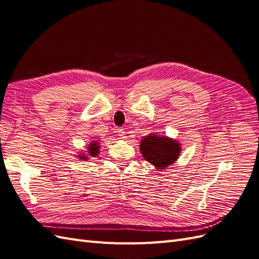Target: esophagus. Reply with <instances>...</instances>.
Returning a JSON list of instances; mask_svg holds the SVG:
<instances>
[{"label": "esophagus", "mask_w": 259, "mask_h": 259, "mask_svg": "<svg viewBox=\"0 0 259 259\" xmlns=\"http://www.w3.org/2000/svg\"><path fill=\"white\" fill-rule=\"evenodd\" d=\"M117 132H118V136H119L121 139H123L124 136H126V132L123 131V129H117Z\"/></svg>", "instance_id": "34e87169"}]
</instances>
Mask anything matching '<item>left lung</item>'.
Listing matches in <instances>:
<instances>
[{
    "label": "left lung",
    "instance_id": "obj_1",
    "mask_svg": "<svg viewBox=\"0 0 259 259\" xmlns=\"http://www.w3.org/2000/svg\"><path fill=\"white\" fill-rule=\"evenodd\" d=\"M181 148L177 140L156 136L155 133L142 139L140 144L142 156L158 170H163L177 161Z\"/></svg>",
    "mask_w": 259,
    "mask_h": 259
}]
</instances>
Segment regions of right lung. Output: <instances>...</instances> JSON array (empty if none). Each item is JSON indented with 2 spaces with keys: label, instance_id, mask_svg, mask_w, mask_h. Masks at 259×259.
<instances>
[{
  "label": "right lung",
  "instance_id": "1",
  "mask_svg": "<svg viewBox=\"0 0 259 259\" xmlns=\"http://www.w3.org/2000/svg\"><path fill=\"white\" fill-rule=\"evenodd\" d=\"M99 143H98V141L97 140H94L93 142H90V144L88 145V147H87V153H88V155H86V154H84V155H78V158L79 159H82V160H87L88 159V156H90V157H97L98 155H99Z\"/></svg>",
  "mask_w": 259,
  "mask_h": 259
}]
</instances>
